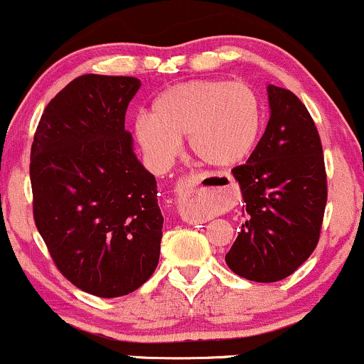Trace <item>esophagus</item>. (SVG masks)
Masks as SVG:
<instances>
[{
  "label": "esophagus",
  "instance_id": "esophagus-1",
  "mask_svg": "<svg viewBox=\"0 0 364 364\" xmlns=\"http://www.w3.org/2000/svg\"><path fill=\"white\" fill-rule=\"evenodd\" d=\"M215 181L217 178L212 177V175H199V177L196 178V182L193 183V186H198L199 189H213L215 187ZM187 186H191V183H187Z\"/></svg>",
  "mask_w": 364,
  "mask_h": 364
}]
</instances>
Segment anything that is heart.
I'll return each instance as SVG.
<instances>
[{"label": "heart", "mask_w": 364, "mask_h": 364, "mask_svg": "<svg viewBox=\"0 0 364 364\" xmlns=\"http://www.w3.org/2000/svg\"><path fill=\"white\" fill-rule=\"evenodd\" d=\"M262 104L243 81L193 80L156 97L151 116L135 121L140 147L156 163L170 161L187 136L194 158L208 166H232L253 151Z\"/></svg>", "instance_id": "1"}]
</instances>
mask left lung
Masks as SVG:
<instances>
[{
  "label": "left lung",
  "instance_id": "obj_1",
  "mask_svg": "<svg viewBox=\"0 0 364 364\" xmlns=\"http://www.w3.org/2000/svg\"><path fill=\"white\" fill-rule=\"evenodd\" d=\"M271 118L245 165L232 168L248 220L225 255L232 272L257 283L288 277L318 246L328 186L321 139L302 100L267 87Z\"/></svg>",
  "mask_w": 364,
  "mask_h": 364
}]
</instances>
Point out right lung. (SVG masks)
<instances>
[{
  "label": "right lung",
  "instance_id": "obj_1",
  "mask_svg": "<svg viewBox=\"0 0 364 364\" xmlns=\"http://www.w3.org/2000/svg\"><path fill=\"white\" fill-rule=\"evenodd\" d=\"M140 85L76 77L46 105L31 146L34 224L62 276L102 299L142 287L161 248L156 178L124 130Z\"/></svg>",
  "mask_w": 364,
  "mask_h": 364
}]
</instances>
